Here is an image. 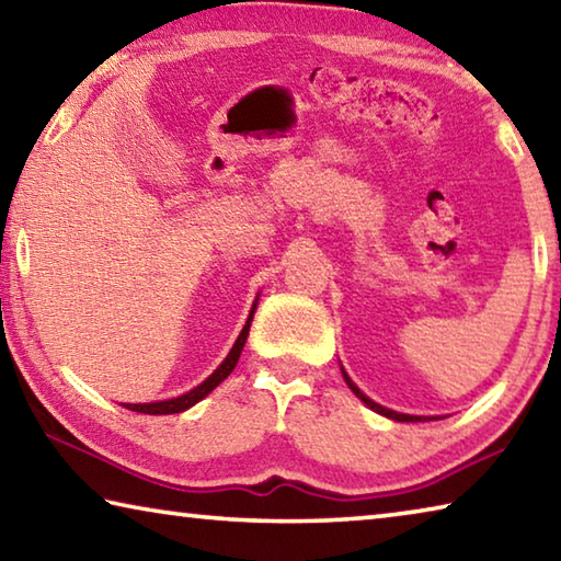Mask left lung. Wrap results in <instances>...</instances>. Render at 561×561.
I'll return each instance as SVG.
<instances>
[{
    "instance_id": "left-lung-1",
    "label": "left lung",
    "mask_w": 561,
    "mask_h": 561,
    "mask_svg": "<svg viewBox=\"0 0 561 561\" xmlns=\"http://www.w3.org/2000/svg\"><path fill=\"white\" fill-rule=\"evenodd\" d=\"M341 374H344V381L348 383V388L351 391L356 393V398H360V401H364L368 408H371V411H376V413H381V415H386V417H391V421H398V423H413V421H423L425 415H408V413H398V411H391V408H383V405H378L376 401H371V398H368L364 391H360V388L351 381L348 378V374L344 371V368H341Z\"/></svg>"
}]
</instances>
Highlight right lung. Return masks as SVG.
Listing matches in <instances>:
<instances>
[{
  "mask_svg": "<svg viewBox=\"0 0 561 561\" xmlns=\"http://www.w3.org/2000/svg\"><path fill=\"white\" fill-rule=\"evenodd\" d=\"M254 311H257V299H254L250 317H247L244 327H242V331H240V336H237V341H234L232 348H230V354L225 356L222 364L217 366L215 371H213L210 376H207L201 386H195L193 391H187V393L178 396V398H168V401H156V403H126L128 411L148 413V415H170V413H183V411H187V408H193L195 403H201L207 393H213L215 388L220 386V383L225 381V378L232 374V368L237 366V360H240V354H242V348H244V341H247V336H250V324H252V319H254Z\"/></svg>",
  "mask_w": 561,
  "mask_h": 561,
  "instance_id": "1",
  "label": "right lung"
}]
</instances>
